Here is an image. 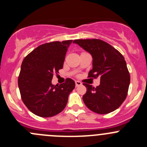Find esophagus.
I'll return each mask as SVG.
<instances>
[{
	"mask_svg": "<svg viewBox=\"0 0 147 147\" xmlns=\"http://www.w3.org/2000/svg\"><path fill=\"white\" fill-rule=\"evenodd\" d=\"M75 85H76V87L82 85V82H80V81H75Z\"/></svg>",
	"mask_w": 147,
	"mask_h": 147,
	"instance_id": "1",
	"label": "esophagus"
}]
</instances>
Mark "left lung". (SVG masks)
Segmentation results:
<instances>
[{"label": "left lung", "instance_id": "left-lung-1", "mask_svg": "<svg viewBox=\"0 0 147 147\" xmlns=\"http://www.w3.org/2000/svg\"><path fill=\"white\" fill-rule=\"evenodd\" d=\"M92 57V69L89 78L100 77V84L94 88L84 83L87 92L82 100L86 106L97 114H108L119 108L127 97L130 75L124 57L117 50L98 39L75 40Z\"/></svg>", "mask_w": 147, "mask_h": 147}]
</instances>
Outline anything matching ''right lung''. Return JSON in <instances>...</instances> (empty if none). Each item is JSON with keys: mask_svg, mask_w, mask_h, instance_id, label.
Listing matches in <instances>:
<instances>
[{"mask_svg": "<svg viewBox=\"0 0 147 147\" xmlns=\"http://www.w3.org/2000/svg\"><path fill=\"white\" fill-rule=\"evenodd\" d=\"M70 40L38 46L24 58L18 77L22 100L28 109L41 117L55 116L65 109L75 83L70 78L60 85L52 84L53 74L63 67Z\"/></svg>", "mask_w": 147, "mask_h": 147, "instance_id": "add662e5", "label": "right lung"}]
</instances>
